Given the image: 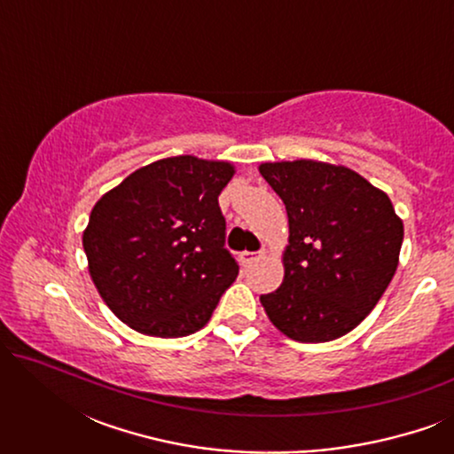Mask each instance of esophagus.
<instances>
[{
    "label": "esophagus",
    "instance_id": "1",
    "mask_svg": "<svg viewBox=\"0 0 454 454\" xmlns=\"http://www.w3.org/2000/svg\"><path fill=\"white\" fill-rule=\"evenodd\" d=\"M260 256H262V252H241L239 254L241 264H244V266H250L252 262H256Z\"/></svg>",
    "mask_w": 454,
    "mask_h": 454
}]
</instances>
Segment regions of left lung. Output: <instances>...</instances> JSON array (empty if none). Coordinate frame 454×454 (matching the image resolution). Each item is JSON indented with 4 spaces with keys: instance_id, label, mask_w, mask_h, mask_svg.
Segmentation results:
<instances>
[{
    "instance_id": "8db88e82",
    "label": "left lung",
    "mask_w": 454,
    "mask_h": 454,
    "mask_svg": "<svg viewBox=\"0 0 454 454\" xmlns=\"http://www.w3.org/2000/svg\"><path fill=\"white\" fill-rule=\"evenodd\" d=\"M260 173L289 216L285 278L260 295L272 325L300 343L353 331L395 277L403 223L356 171L316 160L264 163Z\"/></svg>"
}]
</instances>
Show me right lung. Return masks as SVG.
Listing matches in <instances>:
<instances>
[{"mask_svg":"<svg viewBox=\"0 0 454 454\" xmlns=\"http://www.w3.org/2000/svg\"><path fill=\"white\" fill-rule=\"evenodd\" d=\"M231 177L223 160L160 159L95 204L82 238L89 270L129 328L176 339L210 320L239 272L219 207Z\"/></svg>","mask_w":454,"mask_h":454,"instance_id":"1","label":"right lung"}]
</instances>
